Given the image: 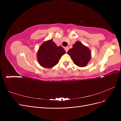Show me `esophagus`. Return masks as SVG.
I'll list each match as a JSON object with an SVG mask.
<instances>
[{
  "label": "esophagus",
  "instance_id": "34e87169",
  "mask_svg": "<svg viewBox=\"0 0 121 121\" xmlns=\"http://www.w3.org/2000/svg\"><path fill=\"white\" fill-rule=\"evenodd\" d=\"M65 52H67L69 50V48H68V47H65Z\"/></svg>",
  "mask_w": 121,
  "mask_h": 121
}]
</instances>
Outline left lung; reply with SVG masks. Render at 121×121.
Here are the masks:
<instances>
[{
    "mask_svg": "<svg viewBox=\"0 0 121 121\" xmlns=\"http://www.w3.org/2000/svg\"><path fill=\"white\" fill-rule=\"evenodd\" d=\"M74 63L79 67H85L91 58V52L89 48L79 41L73 45V48L67 52Z\"/></svg>",
    "mask_w": 121,
    "mask_h": 121,
    "instance_id": "left-lung-1",
    "label": "left lung"
}]
</instances>
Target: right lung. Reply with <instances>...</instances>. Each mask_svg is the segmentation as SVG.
Wrapping results in <instances>:
<instances>
[{
    "mask_svg": "<svg viewBox=\"0 0 121 121\" xmlns=\"http://www.w3.org/2000/svg\"><path fill=\"white\" fill-rule=\"evenodd\" d=\"M65 51L61 46H57L52 39L44 42L39 47L37 58L42 67L50 69L56 65Z\"/></svg>",
    "mask_w": 121,
    "mask_h": 121,
    "instance_id": "right-lung-1",
    "label": "right lung"
}]
</instances>
